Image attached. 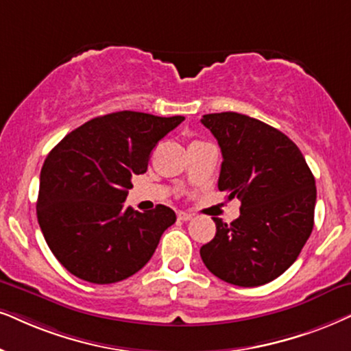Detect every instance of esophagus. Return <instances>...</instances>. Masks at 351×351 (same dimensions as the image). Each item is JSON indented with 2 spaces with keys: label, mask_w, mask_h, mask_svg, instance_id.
<instances>
[{
  "label": "esophagus",
  "mask_w": 351,
  "mask_h": 351,
  "mask_svg": "<svg viewBox=\"0 0 351 351\" xmlns=\"http://www.w3.org/2000/svg\"><path fill=\"white\" fill-rule=\"evenodd\" d=\"M178 219H180V220H183V221H188V220L193 219V215L188 214V212L180 210V212H178Z\"/></svg>",
  "instance_id": "obj_1"
}]
</instances>
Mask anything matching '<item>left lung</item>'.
Here are the masks:
<instances>
[{
	"label": "left lung",
	"instance_id": "8db88e82",
	"mask_svg": "<svg viewBox=\"0 0 351 351\" xmlns=\"http://www.w3.org/2000/svg\"><path fill=\"white\" fill-rule=\"evenodd\" d=\"M220 145L219 189L239 199V217L201 247L206 267L238 287L272 282L295 263L314 227L316 181L290 137L246 114H204Z\"/></svg>",
	"mask_w": 351,
	"mask_h": 351
}]
</instances>
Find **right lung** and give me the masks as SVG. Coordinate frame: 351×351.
<instances>
[{"label": "right lung", "instance_id": "obj_1", "mask_svg": "<svg viewBox=\"0 0 351 351\" xmlns=\"http://www.w3.org/2000/svg\"><path fill=\"white\" fill-rule=\"evenodd\" d=\"M184 117L117 112L87 121L55 145L40 171L37 219L61 265L90 283H114L141 270L162 233L176 221L170 207L124 208L132 176L147 171L158 141Z\"/></svg>", "mask_w": 351, "mask_h": 351}]
</instances>
